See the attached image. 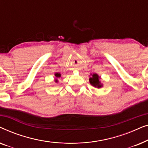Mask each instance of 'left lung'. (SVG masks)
Here are the masks:
<instances>
[{"instance_id": "left-lung-1", "label": "left lung", "mask_w": 148, "mask_h": 148, "mask_svg": "<svg viewBox=\"0 0 148 148\" xmlns=\"http://www.w3.org/2000/svg\"><path fill=\"white\" fill-rule=\"evenodd\" d=\"M90 82L91 85L93 86L96 87V88H100L102 86V85L100 84V77L97 74H93L92 76L90 78Z\"/></svg>"}]
</instances>
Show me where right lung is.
Here are the masks:
<instances>
[{
  "label": "right lung",
  "mask_w": 148,
  "mask_h": 148,
  "mask_svg": "<svg viewBox=\"0 0 148 148\" xmlns=\"http://www.w3.org/2000/svg\"><path fill=\"white\" fill-rule=\"evenodd\" d=\"M55 76H56V78H58V77H60V73H56V74H55ZM55 82H58L57 79H56Z\"/></svg>",
  "instance_id": "right-lung-1"
}]
</instances>
